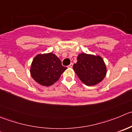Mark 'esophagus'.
I'll list each match as a JSON object with an SVG mask.
<instances>
[{
	"label": "esophagus",
	"mask_w": 132,
	"mask_h": 132,
	"mask_svg": "<svg viewBox=\"0 0 132 132\" xmlns=\"http://www.w3.org/2000/svg\"><path fill=\"white\" fill-rule=\"evenodd\" d=\"M72 67H73V63H71L70 64H69L68 66V68H71Z\"/></svg>",
	"instance_id": "34e87169"
}]
</instances>
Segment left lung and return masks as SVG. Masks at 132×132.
Wrapping results in <instances>:
<instances>
[{"instance_id": "left-lung-1", "label": "left lung", "mask_w": 132, "mask_h": 132, "mask_svg": "<svg viewBox=\"0 0 132 132\" xmlns=\"http://www.w3.org/2000/svg\"><path fill=\"white\" fill-rule=\"evenodd\" d=\"M79 79L87 86L96 85L104 79L106 74V68L100 56L80 53L77 62L73 66Z\"/></svg>"}]
</instances>
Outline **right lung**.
I'll return each instance as SVG.
<instances>
[{
    "label": "right lung",
    "mask_w": 132,
    "mask_h": 132,
    "mask_svg": "<svg viewBox=\"0 0 132 132\" xmlns=\"http://www.w3.org/2000/svg\"><path fill=\"white\" fill-rule=\"evenodd\" d=\"M67 69L61 60L52 53L38 55L33 60L30 73L32 78L39 84L49 86L59 80Z\"/></svg>",
    "instance_id": "add662e5"
}]
</instances>
